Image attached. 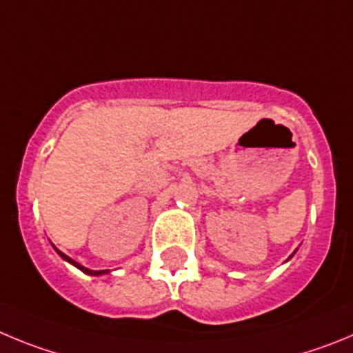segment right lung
Here are the masks:
<instances>
[{
  "instance_id": "add662e5",
  "label": "right lung",
  "mask_w": 353,
  "mask_h": 353,
  "mask_svg": "<svg viewBox=\"0 0 353 353\" xmlns=\"http://www.w3.org/2000/svg\"><path fill=\"white\" fill-rule=\"evenodd\" d=\"M54 250L58 252V255L61 256L63 260H66V262H70V263H72V265H75V268H77V269H81V271L85 272V274H90V276H101V274H107V272H109V269H107V271H91V269L84 268V265H81V263H77V262H75V260L70 259V256H66L63 252H59V250H58V248H56V246H54Z\"/></svg>"
}]
</instances>
